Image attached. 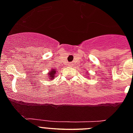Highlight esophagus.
<instances>
[{
    "label": "esophagus",
    "mask_w": 133,
    "mask_h": 133,
    "mask_svg": "<svg viewBox=\"0 0 133 133\" xmlns=\"http://www.w3.org/2000/svg\"><path fill=\"white\" fill-rule=\"evenodd\" d=\"M68 65L69 66H73V64H72V63H69V64H68Z\"/></svg>",
    "instance_id": "34e87169"
}]
</instances>
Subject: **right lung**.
<instances>
[{"instance_id": "right-lung-1", "label": "right lung", "mask_w": 133, "mask_h": 133, "mask_svg": "<svg viewBox=\"0 0 133 133\" xmlns=\"http://www.w3.org/2000/svg\"><path fill=\"white\" fill-rule=\"evenodd\" d=\"M56 70L55 69H52L50 70V72H49V79L50 80H53L55 77V75H56Z\"/></svg>"}]
</instances>
